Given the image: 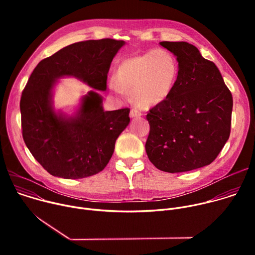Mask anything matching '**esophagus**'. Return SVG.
<instances>
[{
    "label": "esophagus",
    "mask_w": 255,
    "mask_h": 255,
    "mask_svg": "<svg viewBox=\"0 0 255 255\" xmlns=\"http://www.w3.org/2000/svg\"><path fill=\"white\" fill-rule=\"evenodd\" d=\"M141 116V113L137 110V109H132V110L130 111V117L131 118H137V117H140Z\"/></svg>",
    "instance_id": "obj_1"
}]
</instances>
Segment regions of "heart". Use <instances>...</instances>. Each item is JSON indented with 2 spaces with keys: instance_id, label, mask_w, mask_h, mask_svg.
Segmentation results:
<instances>
[{
  "instance_id": "heart-1",
  "label": "heart",
  "mask_w": 255,
  "mask_h": 255,
  "mask_svg": "<svg viewBox=\"0 0 255 255\" xmlns=\"http://www.w3.org/2000/svg\"><path fill=\"white\" fill-rule=\"evenodd\" d=\"M178 76V63L166 49L158 48L128 57L116 67L109 89L115 95H131L141 108H152L171 94Z\"/></svg>"
}]
</instances>
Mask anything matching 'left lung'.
Returning <instances> with one entry per match:
<instances>
[{
    "label": "left lung",
    "mask_w": 255,
    "mask_h": 255,
    "mask_svg": "<svg viewBox=\"0 0 255 255\" xmlns=\"http://www.w3.org/2000/svg\"><path fill=\"white\" fill-rule=\"evenodd\" d=\"M178 62L169 97L151 108L145 143L158 169L183 172L206 166L220 153L230 136L233 99L219 69L188 42L162 41Z\"/></svg>",
    "instance_id": "left-lung-1"
}]
</instances>
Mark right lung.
<instances>
[{
    "mask_svg": "<svg viewBox=\"0 0 255 255\" xmlns=\"http://www.w3.org/2000/svg\"><path fill=\"white\" fill-rule=\"evenodd\" d=\"M123 40L105 38L70 44L41 60L31 74L21 101L22 135L26 146L51 175L77 179L102 171L115 142L130 122L129 108L104 111L103 99L90 91L75 116L55 113L52 89L56 80L75 77L106 91L111 62Z\"/></svg>",
    "mask_w": 255,
    "mask_h": 255,
    "instance_id": "1",
    "label": "right lung"
}]
</instances>
